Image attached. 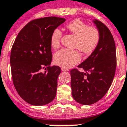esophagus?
<instances>
[{
  "mask_svg": "<svg viewBox=\"0 0 127 127\" xmlns=\"http://www.w3.org/2000/svg\"><path fill=\"white\" fill-rule=\"evenodd\" d=\"M61 70L64 71V72H66V71H68V70L66 68H61Z\"/></svg>",
  "mask_w": 127,
  "mask_h": 127,
  "instance_id": "obj_1",
  "label": "esophagus"
}]
</instances>
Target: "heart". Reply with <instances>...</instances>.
<instances>
[{
  "mask_svg": "<svg viewBox=\"0 0 127 127\" xmlns=\"http://www.w3.org/2000/svg\"><path fill=\"white\" fill-rule=\"evenodd\" d=\"M66 29L77 38L74 47L87 55L95 50L100 41V33L96 28L89 27L80 19H75L67 25ZM61 37V30L55 29L50 37V45L53 49L60 46ZM53 60L57 65L69 68L80 63L81 56L76 50L62 49L55 53Z\"/></svg>",
  "mask_w": 127,
  "mask_h": 127,
  "instance_id": "1",
  "label": "heart"
}]
</instances>
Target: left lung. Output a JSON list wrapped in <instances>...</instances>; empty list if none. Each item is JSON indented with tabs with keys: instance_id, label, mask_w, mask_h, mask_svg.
<instances>
[{
	"instance_id": "left-lung-1",
	"label": "left lung",
	"mask_w": 127,
	"mask_h": 127,
	"mask_svg": "<svg viewBox=\"0 0 127 127\" xmlns=\"http://www.w3.org/2000/svg\"><path fill=\"white\" fill-rule=\"evenodd\" d=\"M98 30L100 41L95 50L78 66L70 70L71 88L74 99L83 105L96 102L108 92L112 85L116 69V49L114 38L104 23L93 19Z\"/></svg>"
}]
</instances>
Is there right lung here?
Wrapping results in <instances>:
<instances>
[{
  "mask_svg": "<svg viewBox=\"0 0 127 127\" xmlns=\"http://www.w3.org/2000/svg\"><path fill=\"white\" fill-rule=\"evenodd\" d=\"M65 21L57 17L31 21L21 30L13 43L10 55L13 85L19 95L30 104H47L56 96L61 70L58 66H50V37ZM42 68L47 70L42 73Z\"/></svg>",
  "mask_w": 127,
  "mask_h": 127,
  "instance_id": "obj_1",
  "label": "right lung"
}]
</instances>
